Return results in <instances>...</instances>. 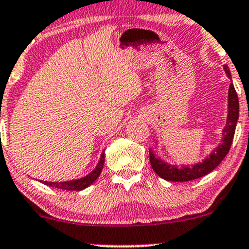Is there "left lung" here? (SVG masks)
<instances>
[{
    "instance_id": "left-lung-1",
    "label": "left lung",
    "mask_w": 249,
    "mask_h": 249,
    "mask_svg": "<svg viewBox=\"0 0 249 249\" xmlns=\"http://www.w3.org/2000/svg\"><path fill=\"white\" fill-rule=\"evenodd\" d=\"M223 68H225V72L227 73V75L231 78V75L229 67L225 65ZM237 119H239V98H237V93L235 89H234V85L231 83L228 91V117H227L226 126L222 132V143H221L220 145L214 150V152H213L208 158H206L203 162L194 164L193 166L170 165L168 164V163L163 162L160 158H156L154 152L150 150V163H151L154 171L158 175V176L164 178L165 181L171 182H188L196 178H200L202 176H206L207 174H209L210 171L214 170V169L222 162L223 158H225L227 154L229 152L231 142H233L234 138V133H235Z\"/></svg>"
}]
</instances>
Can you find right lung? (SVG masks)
<instances>
[{
	"label": "right lung",
	"mask_w": 249,
	"mask_h": 249,
	"mask_svg": "<svg viewBox=\"0 0 249 249\" xmlns=\"http://www.w3.org/2000/svg\"><path fill=\"white\" fill-rule=\"evenodd\" d=\"M104 162H105V154H102V157H100L99 163L98 165L95 166V169L92 171L91 174H89L87 176L83 177L80 179H75V181H67V182H42L45 183L46 185L52 188H58V189H62V190H83L85 188H87L89 185H91L95 179L99 177L100 173L103 170L104 166Z\"/></svg>",
	"instance_id": "obj_1"
}]
</instances>
